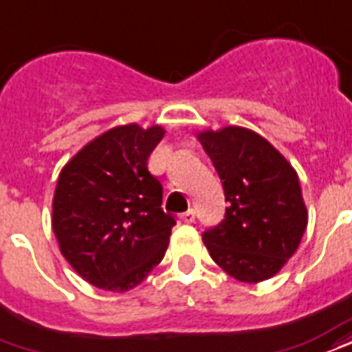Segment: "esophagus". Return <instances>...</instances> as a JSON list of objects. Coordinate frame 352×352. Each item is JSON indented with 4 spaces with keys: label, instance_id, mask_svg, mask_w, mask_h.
Returning a JSON list of instances; mask_svg holds the SVG:
<instances>
[{
    "label": "esophagus",
    "instance_id": "34e87169",
    "mask_svg": "<svg viewBox=\"0 0 352 352\" xmlns=\"http://www.w3.org/2000/svg\"><path fill=\"white\" fill-rule=\"evenodd\" d=\"M179 218H181V222L192 223V222H194V220H196V212H194V210H192V209H188V210H186V212H183V214L179 216Z\"/></svg>",
    "mask_w": 352,
    "mask_h": 352
}]
</instances>
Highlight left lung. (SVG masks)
Returning <instances> with one entry per match:
<instances>
[{"instance_id":"8db88e82","label":"left lung","mask_w":352,"mask_h":352,"mask_svg":"<svg viewBox=\"0 0 352 352\" xmlns=\"http://www.w3.org/2000/svg\"><path fill=\"white\" fill-rule=\"evenodd\" d=\"M229 207L203 233L212 261L244 283L276 276L298 248L308 209L295 168L274 145L244 126L197 132Z\"/></svg>"}]
</instances>
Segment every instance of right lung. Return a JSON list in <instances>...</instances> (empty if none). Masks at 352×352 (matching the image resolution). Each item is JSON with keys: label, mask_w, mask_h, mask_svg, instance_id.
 <instances>
[{"label": "right lung", "mask_w": 352, "mask_h": 352, "mask_svg": "<svg viewBox=\"0 0 352 352\" xmlns=\"http://www.w3.org/2000/svg\"><path fill=\"white\" fill-rule=\"evenodd\" d=\"M166 130L119 124L65 164L52 201V229L70 267L95 287L130 291L168 250L175 218L162 210V184L147 158Z\"/></svg>", "instance_id": "1"}]
</instances>
